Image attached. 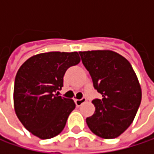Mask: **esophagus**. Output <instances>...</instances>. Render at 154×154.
Here are the masks:
<instances>
[{"label": "esophagus", "mask_w": 154, "mask_h": 154, "mask_svg": "<svg viewBox=\"0 0 154 154\" xmlns=\"http://www.w3.org/2000/svg\"><path fill=\"white\" fill-rule=\"evenodd\" d=\"M85 101H86V99H85V97H83V98H81V99H76V100H75V103H76V105H77V106H81Z\"/></svg>", "instance_id": "1"}]
</instances>
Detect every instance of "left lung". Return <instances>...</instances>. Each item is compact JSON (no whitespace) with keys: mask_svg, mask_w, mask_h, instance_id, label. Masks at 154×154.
Listing matches in <instances>:
<instances>
[{"mask_svg":"<svg viewBox=\"0 0 154 154\" xmlns=\"http://www.w3.org/2000/svg\"><path fill=\"white\" fill-rule=\"evenodd\" d=\"M79 54L94 89L102 95L92 101L95 111L86 119V124L102 138H116L131 125L140 106L142 91L137 77L129 61L115 51H87Z\"/></svg>","mask_w":154,"mask_h":154,"instance_id":"8db88e82","label":"left lung"}]
</instances>
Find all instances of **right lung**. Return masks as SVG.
<instances>
[{
	"mask_svg": "<svg viewBox=\"0 0 154 154\" xmlns=\"http://www.w3.org/2000/svg\"><path fill=\"white\" fill-rule=\"evenodd\" d=\"M80 62L77 51H50L26 60L14 84V109L23 126L34 136L50 139L59 135L76 108L72 99L59 96L63 77Z\"/></svg>",
	"mask_w": 154,
	"mask_h": 154,
	"instance_id": "add662e5",
	"label": "right lung"
}]
</instances>
